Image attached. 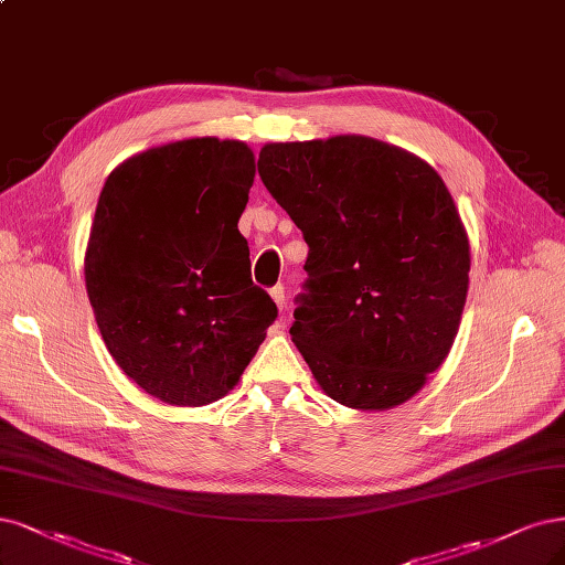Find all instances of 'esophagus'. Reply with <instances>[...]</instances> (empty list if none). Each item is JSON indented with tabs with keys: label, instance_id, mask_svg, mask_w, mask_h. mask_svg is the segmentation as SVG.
<instances>
[{
	"label": "esophagus",
	"instance_id": "esophagus-1",
	"mask_svg": "<svg viewBox=\"0 0 565 565\" xmlns=\"http://www.w3.org/2000/svg\"><path fill=\"white\" fill-rule=\"evenodd\" d=\"M270 299H274V301H276V306L282 310V308H285V299H287V291H285V287H282V285L270 287Z\"/></svg>",
	"mask_w": 565,
	"mask_h": 565
}]
</instances>
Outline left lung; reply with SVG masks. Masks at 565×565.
<instances>
[{
  "label": "left lung",
  "mask_w": 565,
  "mask_h": 565,
  "mask_svg": "<svg viewBox=\"0 0 565 565\" xmlns=\"http://www.w3.org/2000/svg\"><path fill=\"white\" fill-rule=\"evenodd\" d=\"M259 178L308 243L291 341L350 408L414 397L449 355L468 297L470 243L425 161L372 138L274 142Z\"/></svg>",
  "instance_id": "1"
}]
</instances>
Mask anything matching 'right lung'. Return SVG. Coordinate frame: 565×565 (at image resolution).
I'll list each match as a JSON object with an SVG mask.
<instances>
[{
  "label": "right lung",
  "mask_w": 565,
  "mask_h": 565,
  "mask_svg": "<svg viewBox=\"0 0 565 565\" xmlns=\"http://www.w3.org/2000/svg\"><path fill=\"white\" fill-rule=\"evenodd\" d=\"M252 182L247 145L193 138L124 161L100 191L88 299L116 364L166 404L224 397L278 318L238 231Z\"/></svg>",
  "instance_id": "right-lung-1"
}]
</instances>
